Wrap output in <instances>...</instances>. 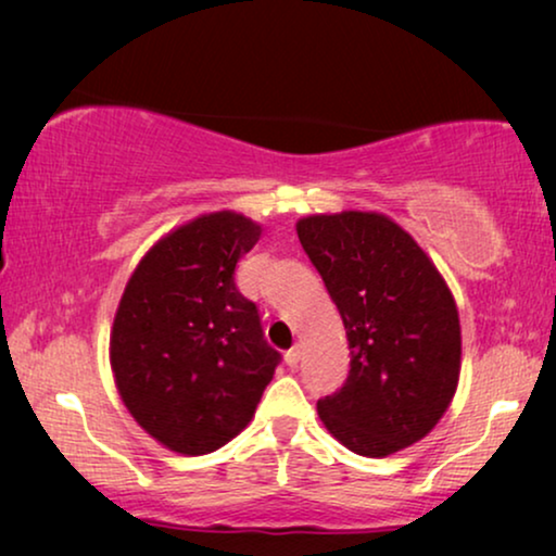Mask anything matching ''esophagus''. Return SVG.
<instances>
[{"instance_id": "obj_1", "label": "esophagus", "mask_w": 556, "mask_h": 556, "mask_svg": "<svg viewBox=\"0 0 556 556\" xmlns=\"http://www.w3.org/2000/svg\"><path fill=\"white\" fill-rule=\"evenodd\" d=\"M299 359H301V349L299 346L288 349V352H286V364H288V367L295 369V364H299Z\"/></svg>"}]
</instances>
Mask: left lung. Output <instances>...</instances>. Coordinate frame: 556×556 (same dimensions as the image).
I'll return each mask as SVG.
<instances>
[{
	"instance_id": "8db88e82",
	"label": "left lung",
	"mask_w": 556,
	"mask_h": 556,
	"mask_svg": "<svg viewBox=\"0 0 556 556\" xmlns=\"http://www.w3.org/2000/svg\"><path fill=\"white\" fill-rule=\"evenodd\" d=\"M295 230L337 303L352 356L344 384L318 400V417L369 458L417 443L458 384L460 324L445 280L384 215H316Z\"/></svg>"
}]
</instances>
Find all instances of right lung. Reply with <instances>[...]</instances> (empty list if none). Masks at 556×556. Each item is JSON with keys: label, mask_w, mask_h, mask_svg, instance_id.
I'll list each match as a JSON object with an SVG mask.
<instances>
[{"label": "right lung", "mask_w": 556, "mask_h": 556, "mask_svg": "<svg viewBox=\"0 0 556 556\" xmlns=\"http://www.w3.org/2000/svg\"><path fill=\"white\" fill-rule=\"evenodd\" d=\"M261 238L235 212L197 217L149 250L111 333V367L136 422L172 451L223 447L253 417L280 364L235 268Z\"/></svg>", "instance_id": "obj_1"}]
</instances>
